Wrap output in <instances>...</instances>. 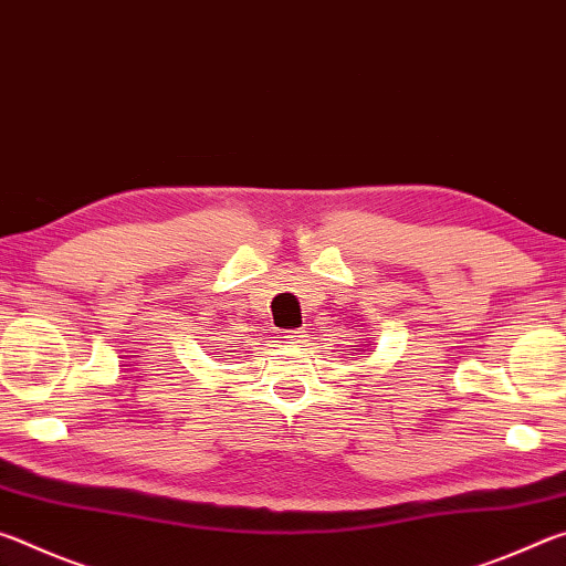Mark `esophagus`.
Here are the masks:
<instances>
[{
  "instance_id": "esophagus-1",
  "label": "esophagus",
  "mask_w": 566,
  "mask_h": 566,
  "mask_svg": "<svg viewBox=\"0 0 566 566\" xmlns=\"http://www.w3.org/2000/svg\"><path fill=\"white\" fill-rule=\"evenodd\" d=\"M284 339H286V344H292V347H300V344L306 342V332L304 329H292V332L284 334Z\"/></svg>"
}]
</instances>
